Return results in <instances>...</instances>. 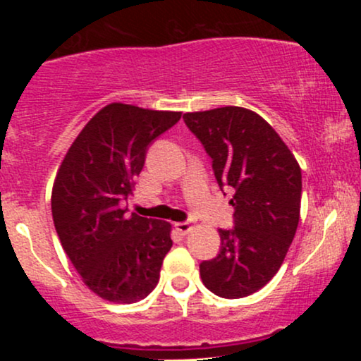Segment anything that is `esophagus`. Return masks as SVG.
I'll use <instances>...</instances> for the list:
<instances>
[{"instance_id":"obj_1","label":"esophagus","mask_w":361,"mask_h":361,"mask_svg":"<svg viewBox=\"0 0 361 361\" xmlns=\"http://www.w3.org/2000/svg\"><path fill=\"white\" fill-rule=\"evenodd\" d=\"M175 229H176L180 234L185 235V234H188L190 231H192V226H190L188 222H176V224H175Z\"/></svg>"}]
</instances>
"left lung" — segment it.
Segmentation results:
<instances>
[{"instance_id": "left-lung-1", "label": "left lung", "mask_w": 361, "mask_h": 361, "mask_svg": "<svg viewBox=\"0 0 361 361\" xmlns=\"http://www.w3.org/2000/svg\"><path fill=\"white\" fill-rule=\"evenodd\" d=\"M212 157L219 186H231L234 229L222 231L217 258L200 264L202 281L224 299L258 292L280 270L300 219L302 173L287 144L261 115L221 106L183 115Z\"/></svg>"}]
</instances>
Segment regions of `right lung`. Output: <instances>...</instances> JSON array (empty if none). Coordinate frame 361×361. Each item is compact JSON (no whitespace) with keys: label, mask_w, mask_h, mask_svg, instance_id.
I'll return each instance as SVG.
<instances>
[{"label":"right lung","mask_w":361,"mask_h":361,"mask_svg":"<svg viewBox=\"0 0 361 361\" xmlns=\"http://www.w3.org/2000/svg\"><path fill=\"white\" fill-rule=\"evenodd\" d=\"M181 111L110 103L91 117L66 152L52 186V219L82 283L102 299L134 304L159 281L171 250V224L127 215L149 144Z\"/></svg>","instance_id":"1"}]
</instances>
